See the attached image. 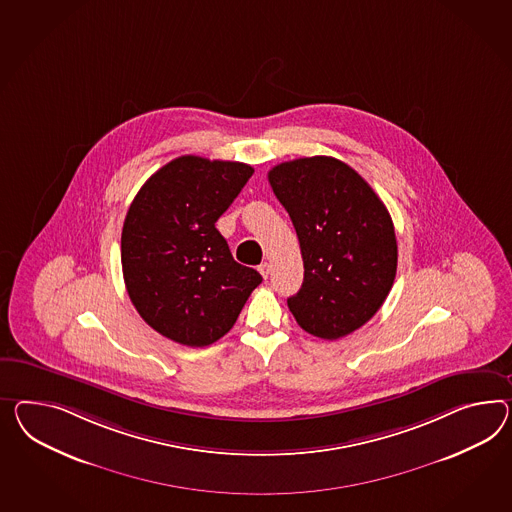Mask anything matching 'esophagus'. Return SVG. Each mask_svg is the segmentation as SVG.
Wrapping results in <instances>:
<instances>
[{
  "mask_svg": "<svg viewBox=\"0 0 512 512\" xmlns=\"http://www.w3.org/2000/svg\"><path fill=\"white\" fill-rule=\"evenodd\" d=\"M258 271L262 273L263 278H267V276L271 275V263L263 262L260 267H258Z\"/></svg>",
  "mask_w": 512,
  "mask_h": 512,
  "instance_id": "34e87169",
  "label": "esophagus"
}]
</instances>
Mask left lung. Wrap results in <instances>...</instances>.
I'll list each match as a JSON object with an SVG mask.
<instances>
[{
	"instance_id": "left-lung-1",
	"label": "left lung",
	"mask_w": 512,
	"mask_h": 512,
	"mask_svg": "<svg viewBox=\"0 0 512 512\" xmlns=\"http://www.w3.org/2000/svg\"><path fill=\"white\" fill-rule=\"evenodd\" d=\"M269 184L301 245L304 280L288 306L299 327L338 340L366 325L394 286L392 217L366 180L340 159H293Z\"/></svg>"
}]
</instances>
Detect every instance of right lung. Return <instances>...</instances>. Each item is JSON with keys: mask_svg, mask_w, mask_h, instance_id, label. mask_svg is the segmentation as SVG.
I'll return each mask as SVG.
<instances>
[{"mask_svg": "<svg viewBox=\"0 0 512 512\" xmlns=\"http://www.w3.org/2000/svg\"><path fill=\"white\" fill-rule=\"evenodd\" d=\"M254 169L182 156L154 172L124 219L122 275L139 315L161 336L206 347L234 327L262 275L232 258L217 219Z\"/></svg>", "mask_w": 512, "mask_h": 512, "instance_id": "obj_1", "label": "right lung"}]
</instances>
